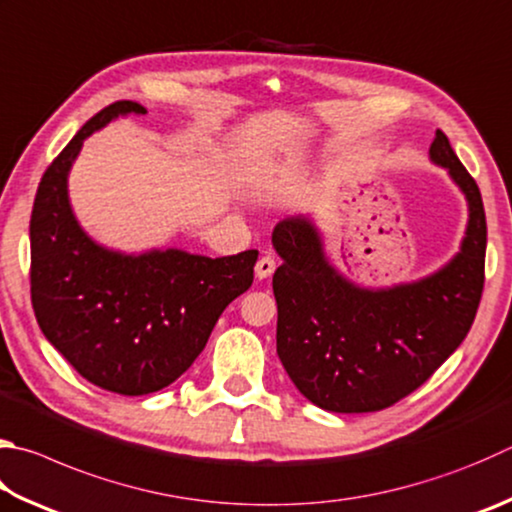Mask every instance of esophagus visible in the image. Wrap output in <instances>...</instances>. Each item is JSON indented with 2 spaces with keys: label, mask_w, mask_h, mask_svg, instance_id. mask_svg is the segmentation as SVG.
<instances>
[{
  "label": "esophagus",
  "mask_w": 512,
  "mask_h": 512,
  "mask_svg": "<svg viewBox=\"0 0 512 512\" xmlns=\"http://www.w3.org/2000/svg\"><path fill=\"white\" fill-rule=\"evenodd\" d=\"M275 266H277V262H275V259H273L271 255H266V257L259 259L257 266H255L257 280H268V277H271V275L275 273Z\"/></svg>",
  "instance_id": "1"
}]
</instances>
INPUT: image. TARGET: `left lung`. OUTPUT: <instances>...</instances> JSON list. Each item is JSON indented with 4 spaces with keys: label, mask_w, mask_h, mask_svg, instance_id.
<instances>
[{
    "label": "left lung",
    "mask_w": 512,
    "mask_h": 512,
    "mask_svg": "<svg viewBox=\"0 0 512 512\" xmlns=\"http://www.w3.org/2000/svg\"><path fill=\"white\" fill-rule=\"evenodd\" d=\"M430 161L468 206L459 250L434 273L362 286L331 264L311 215L282 219L273 248L277 356L304 398L327 412H378L421 387L468 336L483 291L486 212L477 183L436 129Z\"/></svg>",
    "instance_id": "1"
}]
</instances>
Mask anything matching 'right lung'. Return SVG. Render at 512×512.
<instances>
[{
    "label": "right lung",
    "instance_id": "add662e5",
    "mask_svg": "<svg viewBox=\"0 0 512 512\" xmlns=\"http://www.w3.org/2000/svg\"><path fill=\"white\" fill-rule=\"evenodd\" d=\"M145 114L138 102L120 100L91 118L44 172L31 215L37 324L82 378L123 396L159 392L197 360L219 315L253 284L259 255L123 253L80 226L69 174L82 143L116 118Z\"/></svg>",
    "mask_w": 512,
    "mask_h": 512
}]
</instances>
